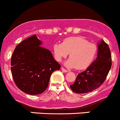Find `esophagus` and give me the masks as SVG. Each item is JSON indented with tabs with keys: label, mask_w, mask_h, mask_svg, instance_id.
<instances>
[{
	"label": "esophagus",
	"mask_w": 120,
	"mask_h": 120,
	"mask_svg": "<svg viewBox=\"0 0 120 120\" xmlns=\"http://www.w3.org/2000/svg\"><path fill=\"white\" fill-rule=\"evenodd\" d=\"M61 70H62L64 72H68V70L65 69L64 68H63V67H62V68H61Z\"/></svg>",
	"instance_id": "obj_1"
}]
</instances>
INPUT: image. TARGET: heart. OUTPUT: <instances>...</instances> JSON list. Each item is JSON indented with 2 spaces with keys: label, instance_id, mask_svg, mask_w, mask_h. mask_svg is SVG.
Instances as JSON below:
<instances>
[{
  "label": "heart",
  "instance_id": "b5f03b06",
  "mask_svg": "<svg viewBox=\"0 0 120 120\" xmlns=\"http://www.w3.org/2000/svg\"><path fill=\"white\" fill-rule=\"evenodd\" d=\"M53 51L58 61H61L69 53L70 58L65 63L67 68L84 69L93 62L97 54L98 47L84 38L77 36L65 39L62 44L55 43Z\"/></svg>",
  "mask_w": 120,
  "mask_h": 120
}]
</instances>
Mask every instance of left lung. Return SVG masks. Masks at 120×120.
I'll return each mask as SVG.
<instances>
[{"mask_svg":"<svg viewBox=\"0 0 120 120\" xmlns=\"http://www.w3.org/2000/svg\"><path fill=\"white\" fill-rule=\"evenodd\" d=\"M111 64L109 46L101 40L98 42L96 59L84 71L78 74L75 82L70 85L71 89L77 94L88 93L96 90L105 80Z\"/></svg>","mask_w":120,"mask_h":120,"instance_id":"obj_1","label":"left lung"}]
</instances>
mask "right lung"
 Listing matches in <instances>:
<instances>
[{"instance_id":"obj_1","label":"right lung","mask_w":120,"mask_h":120,"mask_svg":"<svg viewBox=\"0 0 120 120\" xmlns=\"http://www.w3.org/2000/svg\"><path fill=\"white\" fill-rule=\"evenodd\" d=\"M36 35L22 41L11 58V71L16 86L25 93L37 95L45 91L51 74L61 66L49 50L41 46Z\"/></svg>"}]
</instances>
